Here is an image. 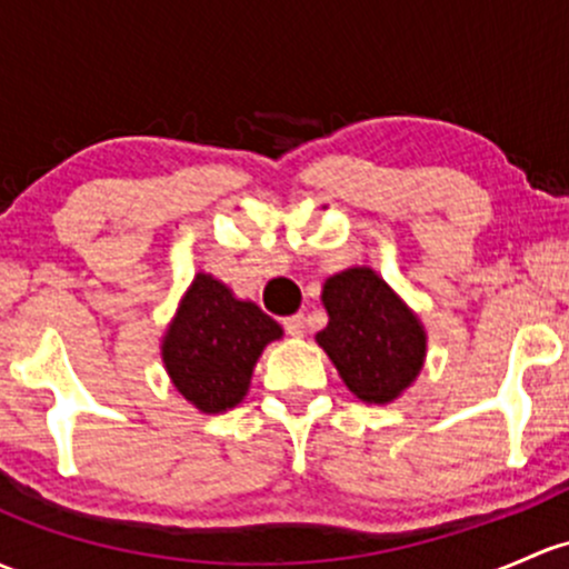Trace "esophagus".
<instances>
[{
    "instance_id": "1",
    "label": "esophagus",
    "mask_w": 569,
    "mask_h": 569,
    "mask_svg": "<svg viewBox=\"0 0 569 569\" xmlns=\"http://www.w3.org/2000/svg\"><path fill=\"white\" fill-rule=\"evenodd\" d=\"M283 327L291 338H300V335H305V316L302 313L289 316V319H283Z\"/></svg>"
}]
</instances>
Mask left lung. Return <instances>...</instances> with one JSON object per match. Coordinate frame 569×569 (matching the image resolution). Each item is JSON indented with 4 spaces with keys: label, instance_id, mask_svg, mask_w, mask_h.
I'll return each mask as SVG.
<instances>
[{
    "label": "left lung",
    "instance_id": "left-lung-1",
    "mask_svg": "<svg viewBox=\"0 0 569 569\" xmlns=\"http://www.w3.org/2000/svg\"><path fill=\"white\" fill-rule=\"evenodd\" d=\"M330 325L316 340L340 379L368 403H390L420 373L426 332L417 316L368 267H355L325 283Z\"/></svg>",
    "mask_w": 569,
    "mask_h": 569
}]
</instances>
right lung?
<instances>
[{
  "instance_id": "1",
  "label": "right lung",
  "mask_w": 569,
  "mask_h": 569,
  "mask_svg": "<svg viewBox=\"0 0 569 569\" xmlns=\"http://www.w3.org/2000/svg\"><path fill=\"white\" fill-rule=\"evenodd\" d=\"M280 335L264 310L237 300L220 280L196 274L163 340V362L196 409L218 415L242 400L256 360Z\"/></svg>"
}]
</instances>
